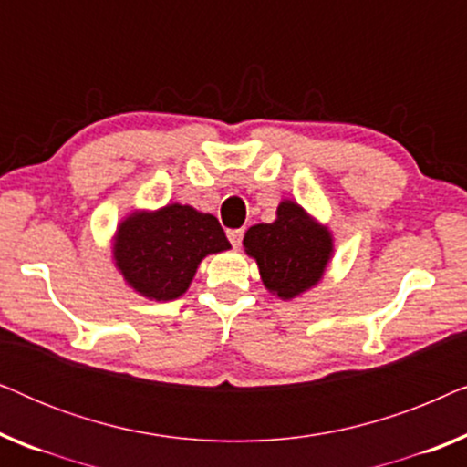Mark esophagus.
Wrapping results in <instances>:
<instances>
[{
	"mask_svg": "<svg viewBox=\"0 0 467 467\" xmlns=\"http://www.w3.org/2000/svg\"><path fill=\"white\" fill-rule=\"evenodd\" d=\"M227 238H229V242H232L234 248H240L242 238H244V229H229Z\"/></svg>",
	"mask_w": 467,
	"mask_h": 467,
	"instance_id": "obj_1",
	"label": "esophagus"
}]
</instances>
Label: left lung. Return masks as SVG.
<instances>
[{
    "instance_id": "8db88e82",
    "label": "left lung",
    "mask_w": 467,
    "mask_h": 467,
    "mask_svg": "<svg viewBox=\"0 0 467 467\" xmlns=\"http://www.w3.org/2000/svg\"><path fill=\"white\" fill-rule=\"evenodd\" d=\"M276 214L274 223L248 229L244 248L257 259L267 289L291 299L323 276L331 257V235L293 202L280 203Z\"/></svg>"
}]
</instances>
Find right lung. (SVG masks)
<instances>
[{
	"label": "right lung",
	"instance_id": "add662e5",
	"mask_svg": "<svg viewBox=\"0 0 467 467\" xmlns=\"http://www.w3.org/2000/svg\"><path fill=\"white\" fill-rule=\"evenodd\" d=\"M229 246L213 214L171 203L150 214H131L120 223L114 259L133 289L157 302H168L189 289L206 254Z\"/></svg>",
	"mask_w": 467,
	"mask_h": 467
}]
</instances>
